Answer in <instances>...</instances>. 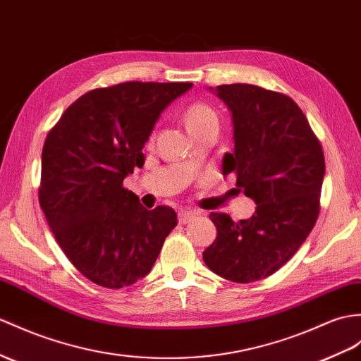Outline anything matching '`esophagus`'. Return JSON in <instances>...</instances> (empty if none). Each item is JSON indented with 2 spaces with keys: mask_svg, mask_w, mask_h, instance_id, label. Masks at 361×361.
Listing matches in <instances>:
<instances>
[{
  "mask_svg": "<svg viewBox=\"0 0 361 361\" xmlns=\"http://www.w3.org/2000/svg\"><path fill=\"white\" fill-rule=\"evenodd\" d=\"M179 222L180 224H188V222H191L192 219L196 217V213L195 211H191V209H179Z\"/></svg>",
  "mask_w": 361,
  "mask_h": 361,
  "instance_id": "esophagus-1",
  "label": "esophagus"
}]
</instances>
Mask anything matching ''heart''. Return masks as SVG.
Here are the masks:
<instances>
[{"instance_id":"b5f03b06","label":"heart","mask_w":361,"mask_h":361,"mask_svg":"<svg viewBox=\"0 0 361 361\" xmlns=\"http://www.w3.org/2000/svg\"><path fill=\"white\" fill-rule=\"evenodd\" d=\"M213 121H217L216 113L205 104H192L183 113V122H185V127L190 131V135L196 133L199 128L205 127Z\"/></svg>"}]
</instances>
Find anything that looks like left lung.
<instances>
[{
    "mask_svg": "<svg viewBox=\"0 0 361 361\" xmlns=\"http://www.w3.org/2000/svg\"><path fill=\"white\" fill-rule=\"evenodd\" d=\"M209 90L231 113L234 153L224 156V173L235 171V185L257 207L239 222L224 213L209 214L217 237L204 251V262L231 282H256L282 268L314 228L324 156L289 96L251 84Z\"/></svg>",
    "mask_w": 361,
    "mask_h": 361,
    "instance_id": "obj_1",
    "label": "left lung"
}]
</instances>
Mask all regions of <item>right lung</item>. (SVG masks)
Returning a JSON list of instances; mask_svg holds the SVG:
<instances>
[{
	"label": "right lung",
	"mask_w": 361,
	"mask_h": 361,
	"mask_svg": "<svg viewBox=\"0 0 361 361\" xmlns=\"http://www.w3.org/2000/svg\"><path fill=\"white\" fill-rule=\"evenodd\" d=\"M191 82H122L82 94L42 147L39 205L67 259L93 283L119 289L152 271L178 225L170 207L148 211L122 187L161 113Z\"/></svg>",
	"instance_id": "1"
}]
</instances>
